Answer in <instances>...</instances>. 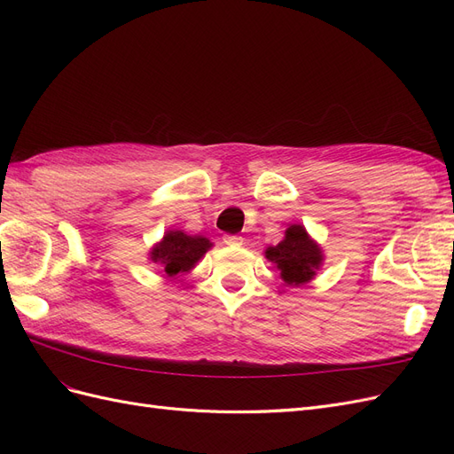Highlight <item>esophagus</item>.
<instances>
[{
    "label": "esophagus",
    "mask_w": 454,
    "mask_h": 454,
    "mask_svg": "<svg viewBox=\"0 0 454 454\" xmlns=\"http://www.w3.org/2000/svg\"><path fill=\"white\" fill-rule=\"evenodd\" d=\"M223 242L227 246H240L244 242V239L239 235H223Z\"/></svg>",
    "instance_id": "1"
}]
</instances>
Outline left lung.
<instances>
[{
    "label": "left lung",
    "instance_id": "obj_1",
    "mask_svg": "<svg viewBox=\"0 0 454 454\" xmlns=\"http://www.w3.org/2000/svg\"><path fill=\"white\" fill-rule=\"evenodd\" d=\"M265 254L267 259L280 269V277L287 286L307 284L322 263L320 248L309 239L305 227L301 225H292L286 231V239Z\"/></svg>",
    "mask_w": 454,
    "mask_h": 454
}]
</instances>
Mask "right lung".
<instances>
[{"mask_svg":"<svg viewBox=\"0 0 454 454\" xmlns=\"http://www.w3.org/2000/svg\"><path fill=\"white\" fill-rule=\"evenodd\" d=\"M210 246V240L202 237H189L182 231H170L164 235L162 242L155 246L153 252H151V259L155 263H160L168 277H174L177 272L193 269V265Z\"/></svg>","mask_w":454,"mask_h":454,"instance_id":"right-lung-1","label":"right lung"}]
</instances>
